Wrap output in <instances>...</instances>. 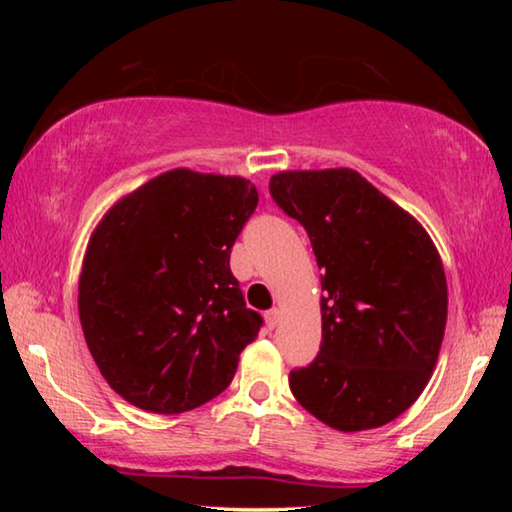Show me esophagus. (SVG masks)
I'll return each mask as SVG.
<instances>
[{
	"label": "esophagus",
	"instance_id": "1",
	"mask_svg": "<svg viewBox=\"0 0 512 512\" xmlns=\"http://www.w3.org/2000/svg\"><path fill=\"white\" fill-rule=\"evenodd\" d=\"M277 323H280V309H268L266 311V325L268 327H277Z\"/></svg>",
	"mask_w": 512,
	"mask_h": 512
}]
</instances>
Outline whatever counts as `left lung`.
I'll use <instances>...</instances> for the list:
<instances>
[{"mask_svg": "<svg viewBox=\"0 0 512 512\" xmlns=\"http://www.w3.org/2000/svg\"><path fill=\"white\" fill-rule=\"evenodd\" d=\"M307 230L320 275L323 341L291 393L339 431L375 429L418 400L438 361L447 280L433 241L352 169L282 171L268 185Z\"/></svg>", "mask_w": 512, "mask_h": 512, "instance_id": "obj_1", "label": "left lung"}]
</instances>
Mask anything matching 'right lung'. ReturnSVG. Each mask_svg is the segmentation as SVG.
<instances>
[{"instance_id":"right-lung-1","label":"right lung","mask_w":512,"mask_h":512,"mask_svg":"<svg viewBox=\"0 0 512 512\" xmlns=\"http://www.w3.org/2000/svg\"><path fill=\"white\" fill-rule=\"evenodd\" d=\"M257 201L246 178L173 169L103 216L83 259L79 316L126 402L173 415L230 386L264 323L230 271Z\"/></svg>"}]
</instances>
